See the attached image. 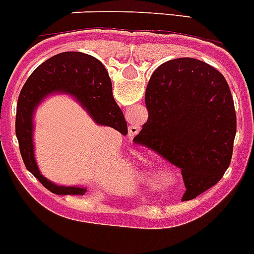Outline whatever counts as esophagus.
Here are the masks:
<instances>
[{
  "instance_id": "1",
  "label": "esophagus",
  "mask_w": 254,
  "mask_h": 254,
  "mask_svg": "<svg viewBox=\"0 0 254 254\" xmlns=\"http://www.w3.org/2000/svg\"><path fill=\"white\" fill-rule=\"evenodd\" d=\"M138 131H139L138 125H130L129 127V135L130 136L136 135V134H138Z\"/></svg>"
}]
</instances>
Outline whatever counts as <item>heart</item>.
I'll list each match as a JSON object with an SVG mask.
<instances>
[{"instance_id":"b5f03b06","label":"heart","mask_w":254,"mask_h":254,"mask_svg":"<svg viewBox=\"0 0 254 254\" xmlns=\"http://www.w3.org/2000/svg\"><path fill=\"white\" fill-rule=\"evenodd\" d=\"M139 161H140V163H141L140 170H139V175H140V178H143L145 182H150L149 172H150V170H152V167H153V161H150V159L148 158V155H144V154L140 155Z\"/></svg>"}]
</instances>
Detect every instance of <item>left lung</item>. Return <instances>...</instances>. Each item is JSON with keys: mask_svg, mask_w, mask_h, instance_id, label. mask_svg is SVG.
<instances>
[{"mask_svg": "<svg viewBox=\"0 0 254 254\" xmlns=\"http://www.w3.org/2000/svg\"><path fill=\"white\" fill-rule=\"evenodd\" d=\"M148 120L134 143L181 168L182 200L218 184L229 167L237 132L234 101L219 70L193 58L168 61L145 90Z\"/></svg>", "mask_w": 254, "mask_h": 254, "instance_id": "8db88e82", "label": "left lung"}]
</instances>
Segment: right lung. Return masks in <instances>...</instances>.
<instances>
[{
	"label": "right lung",
	"instance_id": "obj_1",
	"mask_svg": "<svg viewBox=\"0 0 254 254\" xmlns=\"http://www.w3.org/2000/svg\"><path fill=\"white\" fill-rule=\"evenodd\" d=\"M52 93H67L82 105L93 122L127 134L124 114L114 100L111 79L99 59L79 52H64L39 65L25 82L16 110L15 130L27 171L57 195H84L83 187L58 186L40 173L34 155L33 115Z\"/></svg>",
	"mask_w": 254,
	"mask_h": 254
}]
</instances>
